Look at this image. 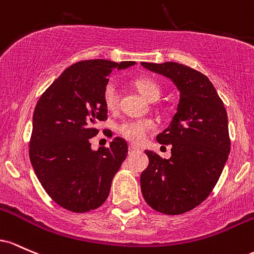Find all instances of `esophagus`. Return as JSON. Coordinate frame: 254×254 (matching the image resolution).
<instances>
[{"instance_id":"34e87169","label":"esophagus","mask_w":254,"mask_h":254,"mask_svg":"<svg viewBox=\"0 0 254 254\" xmlns=\"http://www.w3.org/2000/svg\"><path fill=\"white\" fill-rule=\"evenodd\" d=\"M136 151H138V149H136L135 146H133V145H130V146L128 147V152L129 153H134V152H136Z\"/></svg>"}]
</instances>
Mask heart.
I'll use <instances>...</instances> for the list:
<instances>
[{
  "mask_svg": "<svg viewBox=\"0 0 254 254\" xmlns=\"http://www.w3.org/2000/svg\"><path fill=\"white\" fill-rule=\"evenodd\" d=\"M135 89L147 101L156 102L162 95V87L155 79L150 76H140L133 80ZM103 103L109 112H114L119 107V93L113 84H108L103 91ZM157 128L155 120L146 118L140 120H130L122 122L119 126L120 134L134 145H140L145 141L147 134Z\"/></svg>",
  "mask_w": 254,
  "mask_h": 254,
  "instance_id": "b5f03b06",
  "label": "heart"
}]
</instances>
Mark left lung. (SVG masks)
Returning a JSON list of instances; mask_svg holds the SVG:
<instances>
[{"mask_svg":"<svg viewBox=\"0 0 254 254\" xmlns=\"http://www.w3.org/2000/svg\"><path fill=\"white\" fill-rule=\"evenodd\" d=\"M142 67L172 79L180 91L178 112L157 141L172 145V157L145 151L149 167L141 173L145 201L164 215H181L201 204L217 184L230 138L223 101L206 75L176 62Z\"/></svg>","mask_w":254,"mask_h":254,"instance_id":"1","label":"left lung"}]
</instances>
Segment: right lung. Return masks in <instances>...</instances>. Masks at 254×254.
<instances>
[{"mask_svg": "<svg viewBox=\"0 0 254 254\" xmlns=\"http://www.w3.org/2000/svg\"><path fill=\"white\" fill-rule=\"evenodd\" d=\"M134 61L85 60L68 67L43 92L33 113L30 159L49 196L65 210L84 213L104 203L128 155L125 139L91 149L97 124L107 120L103 91L114 69Z\"/></svg>", "mask_w": 254, "mask_h": 254, "instance_id": "1", "label": "right lung"}]
</instances>
